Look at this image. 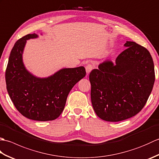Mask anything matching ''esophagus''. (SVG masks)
<instances>
[{
    "instance_id": "34e87169",
    "label": "esophagus",
    "mask_w": 159,
    "mask_h": 159,
    "mask_svg": "<svg viewBox=\"0 0 159 159\" xmlns=\"http://www.w3.org/2000/svg\"><path fill=\"white\" fill-rule=\"evenodd\" d=\"M93 65H92V64H90V63L87 64V65L86 67H85V70H86L87 74H89L90 73L91 71H92V70H93Z\"/></svg>"
}]
</instances>
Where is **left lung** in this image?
Masks as SVG:
<instances>
[{
  "mask_svg": "<svg viewBox=\"0 0 159 159\" xmlns=\"http://www.w3.org/2000/svg\"><path fill=\"white\" fill-rule=\"evenodd\" d=\"M116 59L105 61L89 74L91 100L96 115L108 121H120L140 112L155 80L150 52L134 42Z\"/></svg>",
  "mask_w": 159,
  "mask_h": 159,
  "instance_id": "8db88e82",
  "label": "left lung"
}]
</instances>
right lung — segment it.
I'll use <instances>...</instances> for the list:
<instances>
[{"label":"right lung","mask_w":159,"mask_h":159,"mask_svg":"<svg viewBox=\"0 0 159 159\" xmlns=\"http://www.w3.org/2000/svg\"><path fill=\"white\" fill-rule=\"evenodd\" d=\"M38 37L35 33L28 34L13 46L5 72L7 89L23 116L36 121L54 120L63 111L70 90L86 72L80 66L61 69L43 79L33 76L24 66L22 52L26 40Z\"/></svg>","instance_id":"add662e5"}]
</instances>
